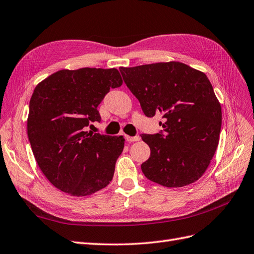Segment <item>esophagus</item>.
I'll return each instance as SVG.
<instances>
[{"label": "esophagus", "instance_id": "obj_1", "mask_svg": "<svg viewBox=\"0 0 254 254\" xmlns=\"http://www.w3.org/2000/svg\"><path fill=\"white\" fill-rule=\"evenodd\" d=\"M126 139L128 141V142H133V141H138L140 139L139 136H126Z\"/></svg>", "mask_w": 254, "mask_h": 254}]
</instances>
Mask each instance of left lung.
<instances>
[{"label": "left lung", "instance_id": "left-lung-1", "mask_svg": "<svg viewBox=\"0 0 254 254\" xmlns=\"http://www.w3.org/2000/svg\"><path fill=\"white\" fill-rule=\"evenodd\" d=\"M119 70L143 114L165 119L158 133L141 135L151 150L143 175L166 187L193 183L211 163L221 129V107L207 76L178 62Z\"/></svg>", "mask_w": 254, "mask_h": 254}]
</instances>
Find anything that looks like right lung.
Instances as JSON below:
<instances>
[{
  "instance_id": "add662e5",
  "label": "right lung",
  "mask_w": 254,
  "mask_h": 254,
  "mask_svg": "<svg viewBox=\"0 0 254 254\" xmlns=\"http://www.w3.org/2000/svg\"><path fill=\"white\" fill-rule=\"evenodd\" d=\"M121 85L117 69L82 68L57 71L36 86L28 139L43 175L62 191L89 195L112 181L125 138L86 129L101 121L98 105Z\"/></svg>"
}]
</instances>
